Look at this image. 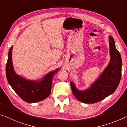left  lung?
Instances as JSON below:
<instances>
[{
    "label": "left lung",
    "instance_id": "obj_1",
    "mask_svg": "<svg viewBox=\"0 0 127 127\" xmlns=\"http://www.w3.org/2000/svg\"><path fill=\"white\" fill-rule=\"evenodd\" d=\"M110 59L99 77L84 90L78 89L75 84L71 81L73 95L84 103H95L112 94L119 84L122 75V62L120 54L116 49L113 37L108 36Z\"/></svg>",
    "mask_w": 127,
    "mask_h": 127
}]
</instances>
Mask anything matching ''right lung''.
I'll return each instance as SVG.
<instances>
[{
	"mask_svg": "<svg viewBox=\"0 0 127 127\" xmlns=\"http://www.w3.org/2000/svg\"><path fill=\"white\" fill-rule=\"evenodd\" d=\"M13 46L10 48L6 64V76L10 86L22 99L28 103H35L47 98L51 90L54 75L60 70L56 68L39 80H32L17 74L12 62Z\"/></svg>",
	"mask_w": 127,
	"mask_h": 127,
	"instance_id": "right-lung-1",
	"label": "right lung"
}]
</instances>
